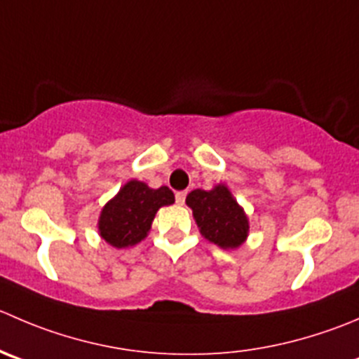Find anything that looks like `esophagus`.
Returning a JSON list of instances; mask_svg holds the SVG:
<instances>
[{
  "label": "esophagus",
  "instance_id": "esophagus-1",
  "mask_svg": "<svg viewBox=\"0 0 359 359\" xmlns=\"http://www.w3.org/2000/svg\"><path fill=\"white\" fill-rule=\"evenodd\" d=\"M175 201L179 205H184V201H186V191H179V193H175Z\"/></svg>",
  "mask_w": 359,
  "mask_h": 359
}]
</instances>
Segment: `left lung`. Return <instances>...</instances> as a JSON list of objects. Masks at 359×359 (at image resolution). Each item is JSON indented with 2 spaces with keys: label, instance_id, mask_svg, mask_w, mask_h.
<instances>
[{
  "label": "left lung",
  "instance_id": "left-lung-1",
  "mask_svg": "<svg viewBox=\"0 0 359 359\" xmlns=\"http://www.w3.org/2000/svg\"><path fill=\"white\" fill-rule=\"evenodd\" d=\"M186 203L193 208L196 224L205 238L222 249H235L243 243L249 222L228 187L219 184L212 191L194 189L187 194Z\"/></svg>",
  "mask_w": 359,
  "mask_h": 359
}]
</instances>
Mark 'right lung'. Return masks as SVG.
<instances>
[{"mask_svg": "<svg viewBox=\"0 0 359 359\" xmlns=\"http://www.w3.org/2000/svg\"><path fill=\"white\" fill-rule=\"evenodd\" d=\"M173 201L175 196L166 186L151 189L147 184L130 180L102 210L100 235L117 249L135 245L147 236L159 207Z\"/></svg>", "mask_w": 359, "mask_h": 359, "instance_id": "obj_1", "label": "right lung"}]
</instances>
